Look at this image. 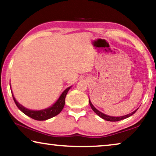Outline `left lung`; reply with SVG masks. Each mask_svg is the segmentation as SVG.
Segmentation results:
<instances>
[{"instance_id": "8db88e82", "label": "left lung", "mask_w": 156, "mask_h": 156, "mask_svg": "<svg viewBox=\"0 0 156 156\" xmlns=\"http://www.w3.org/2000/svg\"><path fill=\"white\" fill-rule=\"evenodd\" d=\"M89 105H90L91 108H92V110L96 114H97L98 116H99V117H101V119H104V120L106 121H121V120H123V119H125L126 118H129V117H130L131 116H132L133 114H135L136 111L138 110V108L136 110L134 111V112H131V114H126L125 115V116H108V115H106L105 114H104V113H102L100 112V111H99L98 109H97L94 106V105L92 104H91V102L90 101V99H89Z\"/></svg>"}]
</instances>
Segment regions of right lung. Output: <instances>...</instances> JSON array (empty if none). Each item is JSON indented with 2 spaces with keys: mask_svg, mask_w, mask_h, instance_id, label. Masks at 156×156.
<instances>
[{
  "mask_svg": "<svg viewBox=\"0 0 156 156\" xmlns=\"http://www.w3.org/2000/svg\"><path fill=\"white\" fill-rule=\"evenodd\" d=\"M10 88H11L10 84ZM71 87L72 86L67 87V88L62 93V94L59 96L58 99H57L52 106H49L48 108H43V109H41V110H32L25 107V106H23L22 104H20L18 101H17L16 99L14 97L13 94H12V91H11V92H12V98H13V100L15 103L16 104V106H18V108L23 113V114H25V115H27V116L30 117L32 119H35V120L45 121V120H48V119L52 118V117H54L55 116H57V115L59 114V113L61 112V111L63 109L64 106H65V104L66 95H67L68 91L69 90Z\"/></svg>",
  "mask_w": 156,
  "mask_h": 156,
  "instance_id": "add662e5",
  "label": "right lung"
}]
</instances>
